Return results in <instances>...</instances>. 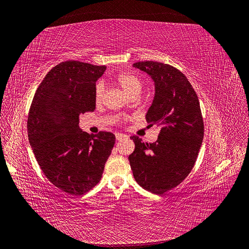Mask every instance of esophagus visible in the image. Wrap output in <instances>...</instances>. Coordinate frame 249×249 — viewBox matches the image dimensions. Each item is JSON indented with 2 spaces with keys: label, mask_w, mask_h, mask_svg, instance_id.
Instances as JSON below:
<instances>
[{
  "label": "esophagus",
  "mask_w": 249,
  "mask_h": 249,
  "mask_svg": "<svg viewBox=\"0 0 249 249\" xmlns=\"http://www.w3.org/2000/svg\"><path fill=\"white\" fill-rule=\"evenodd\" d=\"M124 137H125V134L116 133V140H117V141H121L122 139H124Z\"/></svg>",
  "instance_id": "34e87169"
}]
</instances>
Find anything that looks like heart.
<instances>
[{
  "instance_id": "obj_1",
  "label": "heart",
  "mask_w": 249,
  "mask_h": 249,
  "mask_svg": "<svg viewBox=\"0 0 249 249\" xmlns=\"http://www.w3.org/2000/svg\"><path fill=\"white\" fill-rule=\"evenodd\" d=\"M116 84L121 88L126 94L129 96L139 95L142 87V80L134 73L131 72H122L117 76ZM105 92V86L103 83H98L95 88V100L96 103H99L103 99Z\"/></svg>"
}]
</instances>
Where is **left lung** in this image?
Masks as SVG:
<instances>
[{
    "label": "left lung",
    "mask_w": 249,
    "mask_h": 249,
    "mask_svg": "<svg viewBox=\"0 0 249 249\" xmlns=\"http://www.w3.org/2000/svg\"><path fill=\"white\" fill-rule=\"evenodd\" d=\"M133 67L155 83L145 120L150 126H159L160 133L153 143L131 136L135 149L128 160L136 182L160 195L178 186L194 167L204 136L203 118L196 92L180 71L157 61Z\"/></svg>",
    "instance_id": "obj_1"
}]
</instances>
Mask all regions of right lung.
Listing matches in <instances>:
<instances>
[{
	"label": "right lung",
	"instance_id": "obj_1",
	"mask_svg": "<svg viewBox=\"0 0 249 249\" xmlns=\"http://www.w3.org/2000/svg\"><path fill=\"white\" fill-rule=\"evenodd\" d=\"M106 66L69 60L55 66L36 89L27 133L36 162L55 187L82 195L99 182L114 148L113 133L88 134L79 116L95 109V82Z\"/></svg>",
	"mask_w": 249,
	"mask_h": 249
}]
</instances>
